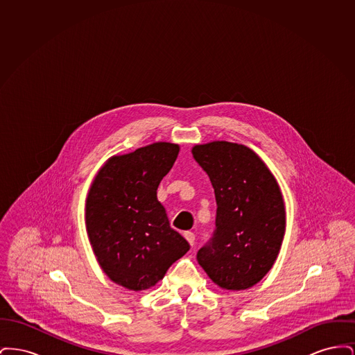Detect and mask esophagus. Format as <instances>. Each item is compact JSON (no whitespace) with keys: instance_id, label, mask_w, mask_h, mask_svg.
Masks as SVG:
<instances>
[{"instance_id":"esophagus-1","label":"esophagus","mask_w":355,"mask_h":355,"mask_svg":"<svg viewBox=\"0 0 355 355\" xmlns=\"http://www.w3.org/2000/svg\"><path fill=\"white\" fill-rule=\"evenodd\" d=\"M185 236L186 239H187V242L193 246L194 245V241H196V234L193 233V232H185Z\"/></svg>"}]
</instances>
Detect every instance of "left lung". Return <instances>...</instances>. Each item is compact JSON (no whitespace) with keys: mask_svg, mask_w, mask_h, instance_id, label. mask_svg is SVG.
Wrapping results in <instances>:
<instances>
[{"mask_svg":"<svg viewBox=\"0 0 355 355\" xmlns=\"http://www.w3.org/2000/svg\"><path fill=\"white\" fill-rule=\"evenodd\" d=\"M210 178L217 216L198 263L218 286L243 290L270 270L285 234V206L270 170L249 148L216 141L193 148Z\"/></svg>","mask_w":355,"mask_h":355,"instance_id":"left-lung-1","label":"left lung"}]
</instances>
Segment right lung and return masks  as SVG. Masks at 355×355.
I'll return each instance as SVG.
<instances>
[{"mask_svg":"<svg viewBox=\"0 0 355 355\" xmlns=\"http://www.w3.org/2000/svg\"><path fill=\"white\" fill-rule=\"evenodd\" d=\"M178 152V145L157 142L112 157L89 190L85 220L93 252L106 275L129 290L154 286L190 249L157 200Z\"/></svg>","mask_w":355,"mask_h":355,"instance_id":"right-lung-1","label":"right lung"}]
</instances>
